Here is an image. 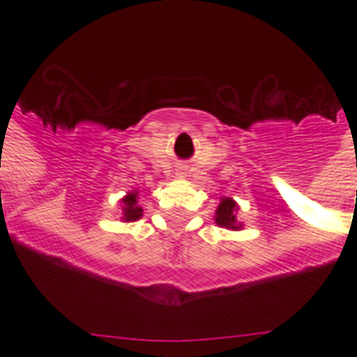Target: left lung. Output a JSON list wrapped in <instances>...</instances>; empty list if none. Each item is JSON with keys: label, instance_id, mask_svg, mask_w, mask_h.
Masks as SVG:
<instances>
[{"label": "left lung", "instance_id": "1", "mask_svg": "<svg viewBox=\"0 0 357 357\" xmlns=\"http://www.w3.org/2000/svg\"><path fill=\"white\" fill-rule=\"evenodd\" d=\"M237 202L229 199V197H224L222 202L218 204L216 210V224L220 227H227V229H241V224L237 222Z\"/></svg>", "mask_w": 357, "mask_h": 357}]
</instances>
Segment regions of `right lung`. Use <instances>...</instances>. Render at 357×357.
<instances>
[{
  "label": "right lung",
  "mask_w": 357,
  "mask_h": 357,
  "mask_svg": "<svg viewBox=\"0 0 357 357\" xmlns=\"http://www.w3.org/2000/svg\"><path fill=\"white\" fill-rule=\"evenodd\" d=\"M141 216H143V208L137 206V191H132L122 199V220L124 222H135Z\"/></svg>",
  "instance_id": "right-lung-1"
}]
</instances>
